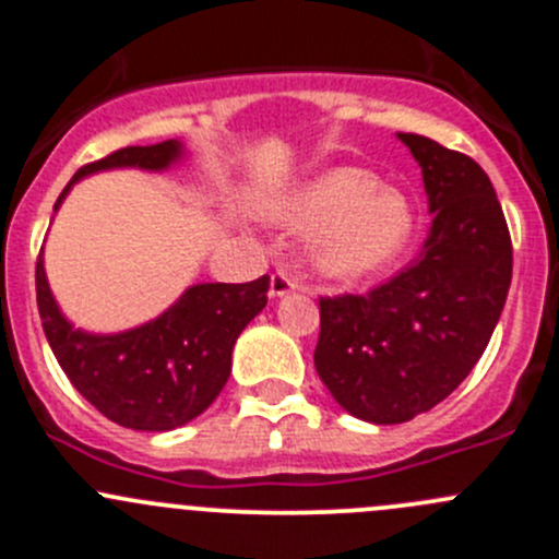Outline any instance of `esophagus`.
<instances>
[{
  "label": "esophagus",
  "mask_w": 559,
  "mask_h": 559,
  "mask_svg": "<svg viewBox=\"0 0 559 559\" xmlns=\"http://www.w3.org/2000/svg\"><path fill=\"white\" fill-rule=\"evenodd\" d=\"M301 285H299V280H294V276L288 274V271H274V274H271V288H269V294L274 296V299H280V296H285V294H290V290H299Z\"/></svg>",
  "instance_id": "obj_1"
}]
</instances>
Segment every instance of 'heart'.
<instances>
[{
    "instance_id": "b5f03b06",
    "label": "heart",
    "mask_w": 559,
    "mask_h": 559,
    "mask_svg": "<svg viewBox=\"0 0 559 559\" xmlns=\"http://www.w3.org/2000/svg\"><path fill=\"white\" fill-rule=\"evenodd\" d=\"M263 216L288 230H312V265L337 283H356L384 271L401 258L414 233V211L406 197L359 167L326 169L269 197Z\"/></svg>"
}]
</instances>
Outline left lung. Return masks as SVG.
<instances>
[{"mask_svg":"<svg viewBox=\"0 0 559 559\" xmlns=\"http://www.w3.org/2000/svg\"><path fill=\"white\" fill-rule=\"evenodd\" d=\"M423 169L433 214L417 258L370 294L321 296L316 370L354 417L397 425L469 376L502 316L513 274L508 222L475 158L397 134Z\"/></svg>","mask_w":559,"mask_h":559,"instance_id":"8db88e82","label":"left lung"}]
</instances>
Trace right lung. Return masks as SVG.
<instances>
[{"mask_svg":"<svg viewBox=\"0 0 559 559\" xmlns=\"http://www.w3.org/2000/svg\"><path fill=\"white\" fill-rule=\"evenodd\" d=\"M183 156L178 140L147 147H120L84 164L57 197L100 169H167ZM37 312L46 340L71 384L111 423L134 430H173L203 414L230 376L233 345L269 301V274L252 283L191 285L167 312L120 334L73 329L57 307L46 280L44 254L35 265Z\"/></svg>","mask_w":559,"mask_h":559,"instance_id":"right-lung-1","label":"right lung"}]
</instances>
